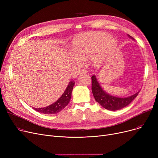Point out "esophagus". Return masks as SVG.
<instances>
[{"label":"esophagus","mask_w":158,"mask_h":158,"mask_svg":"<svg viewBox=\"0 0 158 158\" xmlns=\"http://www.w3.org/2000/svg\"><path fill=\"white\" fill-rule=\"evenodd\" d=\"M80 73H87V71L85 69H82V70H81Z\"/></svg>","instance_id":"1"}]
</instances>
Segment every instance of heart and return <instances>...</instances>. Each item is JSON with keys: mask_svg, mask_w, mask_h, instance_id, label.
<instances>
[{"mask_svg": "<svg viewBox=\"0 0 158 158\" xmlns=\"http://www.w3.org/2000/svg\"><path fill=\"white\" fill-rule=\"evenodd\" d=\"M110 35L106 32H88L77 36L73 41V62L80 64L88 58L95 64H100L117 45L114 39H108Z\"/></svg>", "mask_w": 158, "mask_h": 158, "instance_id": "heart-1", "label": "heart"}]
</instances>
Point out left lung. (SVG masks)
I'll return each mask as SVG.
<instances>
[{
  "mask_svg": "<svg viewBox=\"0 0 158 158\" xmlns=\"http://www.w3.org/2000/svg\"><path fill=\"white\" fill-rule=\"evenodd\" d=\"M128 36L132 39L134 38L130 35ZM92 91L95 101L107 110H118L128 106L138 95L139 92L135 94L127 97H118L106 93L99 85L95 76L92 77Z\"/></svg>",
  "mask_w": 158,
  "mask_h": 158,
  "instance_id": "obj_1",
  "label": "left lung"
}]
</instances>
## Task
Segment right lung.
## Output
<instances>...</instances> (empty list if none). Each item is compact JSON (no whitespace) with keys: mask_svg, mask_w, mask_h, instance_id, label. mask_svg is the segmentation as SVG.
Returning <instances> with one entry per match:
<instances>
[{"mask_svg":"<svg viewBox=\"0 0 158 158\" xmlns=\"http://www.w3.org/2000/svg\"><path fill=\"white\" fill-rule=\"evenodd\" d=\"M74 84L75 82L73 81H70L67 87H66L64 93L62 94V95L58 98L57 101H56L54 103L52 104L51 105L45 107H40V108H35V107H32V108L39 113L47 114H56L60 112L68 105L70 101L72 92Z\"/></svg>","mask_w":158,"mask_h":158,"instance_id":"add662e5","label":"right lung"}]
</instances>
